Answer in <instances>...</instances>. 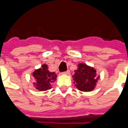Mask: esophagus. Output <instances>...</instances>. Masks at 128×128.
I'll return each mask as SVG.
<instances>
[{"label": "esophagus", "instance_id": "esophagus-1", "mask_svg": "<svg viewBox=\"0 0 128 128\" xmlns=\"http://www.w3.org/2000/svg\"><path fill=\"white\" fill-rule=\"evenodd\" d=\"M69 73H70L69 70H67L66 71H64V72H62V74H63V75H68Z\"/></svg>", "mask_w": 128, "mask_h": 128}]
</instances>
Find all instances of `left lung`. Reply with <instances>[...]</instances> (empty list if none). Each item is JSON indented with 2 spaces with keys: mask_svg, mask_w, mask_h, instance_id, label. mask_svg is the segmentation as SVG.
Instances as JSON below:
<instances>
[{
  "mask_svg": "<svg viewBox=\"0 0 128 128\" xmlns=\"http://www.w3.org/2000/svg\"><path fill=\"white\" fill-rule=\"evenodd\" d=\"M73 75L74 84L77 88L82 91H90L96 85V82L99 78L96 76V71L91 67L86 64H80L78 70L75 71Z\"/></svg>",
  "mask_w": 128,
  "mask_h": 128,
  "instance_id": "8db88e82",
  "label": "left lung"
}]
</instances>
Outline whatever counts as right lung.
<instances>
[{
    "label": "right lung",
    "instance_id": "right-lung-1",
    "mask_svg": "<svg viewBox=\"0 0 128 128\" xmlns=\"http://www.w3.org/2000/svg\"><path fill=\"white\" fill-rule=\"evenodd\" d=\"M36 80L35 87L40 91L47 90L51 88V84L55 82L57 75L55 72H50L46 64L42 65L41 68L36 70L33 74Z\"/></svg>",
    "mask_w": 128,
    "mask_h": 128
}]
</instances>
